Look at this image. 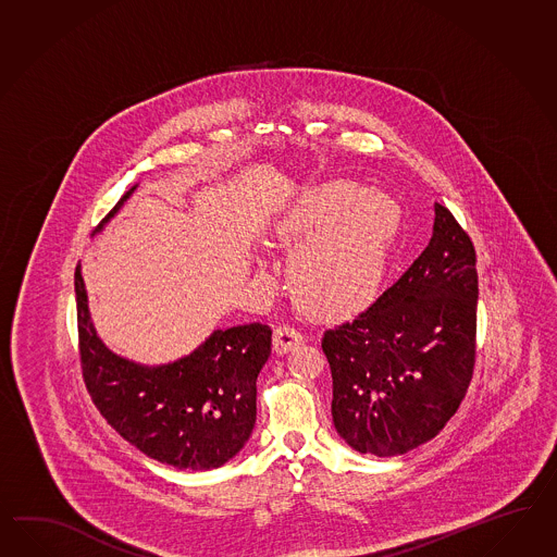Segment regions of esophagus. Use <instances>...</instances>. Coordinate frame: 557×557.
Here are the masks:
<instances>
[{
    "label": "esophagus",
    "instance_id": "34e87169",
    "mask_svg": "<svg viewBox=\"0 0 557 557\" xmlns=\"http://www.w3.org/2000/svg\"><path fill=\"white\" fill-rule=\"evenodd\" d=\"M301 342H304V334L296 326L284 324V326H280L273 332V348L277 354L289 352Z\"/></svg>",
    "mask_w": 557,
    "mask_h": 557
}]
</instances>
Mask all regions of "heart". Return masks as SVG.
<instances>
[{
    "label": "heart",
    "mask_w": 557,
    "mask_h": 557,
    "mask_svg": "<svg viewBox=\"0 0 557 557\" xmlns=\"http://www.w3.org/2000/svg\"><path fill=\"white\" fill-rule=\"evenodd\" d=\"M400 225V205L360 183L330 181L304 190L277 231L298 247L292 284L299 299L326 318L364 308L379 292Z\"/></svg>",
    "instance_id": "obj_1"
}]
</instances>
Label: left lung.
<instances>
[{"instance_id": "obj_1", "label": "left lung", "mask_w": 557, "mask_h": 557, "mask_svg": "<svg viewBox=\"0 0 557 557\" xmlns=\"http://www.w3.org/2000/svg\"><path fill=\"white\" fill-rule=\"evenodd\" d=\"M475 265L471 237L434 203L421 256L368 310L324 332L332 419L354 450L405 455L457 412L475 367Z\"/></svg>"}]
</instances>
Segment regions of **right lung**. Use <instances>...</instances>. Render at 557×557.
<instances>
[{
	"label": "right lung",
	"mask_w": 557,
	"mask_h": 557,
	"mask_svg": "<svg viewBox=\"0 0 557 557\" xmlns=\"http://www.w3.org/2000/svg\"><path fill=\"white\" fill-rule=\"evenodd\" d=\"M74 289L82 376L110 426L150 459L177 469L207 471L233 459L256 424V380L272 354L270 326L253 322L218 330L173 364L143 367L110 352L96 336L81 265Z\"/></svg>",
	"instance_id": "add662e5"
}]
</instances>
